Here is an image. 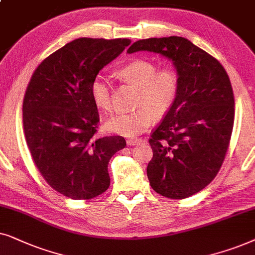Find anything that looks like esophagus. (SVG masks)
<instances>
[{
	"label": "esophagus",
	"instance_id": "obj_1",
	"mask_svg": "<svg viewBox=\"0 0 255 255\" xmlns=\"http://www.w3.org/2000/svg\"><path fill=\"white\" fill-rule=\"evenodd\" d=\"M141 142H142V138H128L127 144L128 145H136V144H140Z\"/></svg>",
	"mask_w": 255,
	"mask_h": 255
}]
</instances>
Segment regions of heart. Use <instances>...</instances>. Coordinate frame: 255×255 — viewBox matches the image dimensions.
<instances>
[{
    "label": "heart",
    "instance_id": "1",
    "mask_svg": "<svg viewBox=\"0 0 255 255\" xmlns=\"http://www.w3.org/2000/svg\"><path fill=\"white\" fill-rule=\"evenodd\" d=\"M125 80L138 87L135 107L131 113H119L105 122L110 133L135 137L147 129L152 117L161 118L170 111L179 90V76L172 67L157 66L150 60L134 59L119 71ZM94 104L105 112L113 111V98L110 79L104 74L94 77L91 84Z\"/></svg>",
    "mask_w": 255,
    "mask_h": 255
}]
</instances>
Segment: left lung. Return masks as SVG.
Returning <instances> with one entry per match:
<instances>
[{
    "label": "left lung",
    "instance_id": "8db88e82",
    "mask_svg": "<svg viewBox=\"0 0 255 255\" xmlns=\"http://www.w3.org/2000/svg\"><path fill=\"white\" fill-rule=\"evenodd\" d=\"M149 51L171 60L179 76L175 104L152 131V158L147 167L151 188L182 199L201 191L216 177L230 144L234 97L218 60L184 37L135 42L128 53Z\"/></svg>",
    "mask_w": 255,
    "mask_h": 255
}]
</instances>
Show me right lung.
Wrapping results in <instances>:
<instances>
[{
  "label": "right lung",
  "mask_w": 255,
  "mask_h": 255,
  "mask_svg": "<svg viewBox=\"0 0 255 255\" xmlns=\"http://www.w3.org/2000/svg\"><path fill=\"white\" fill-rule=\"evenodd\" d=\"M130 39L78 38L50 54L33 72L23 101V126L37 169L51 188L92 199L110 186L108 162L122 136H94L99 122L91 84Z\"/></svg>",
  "instance_id": "1"
}]
</instances>
